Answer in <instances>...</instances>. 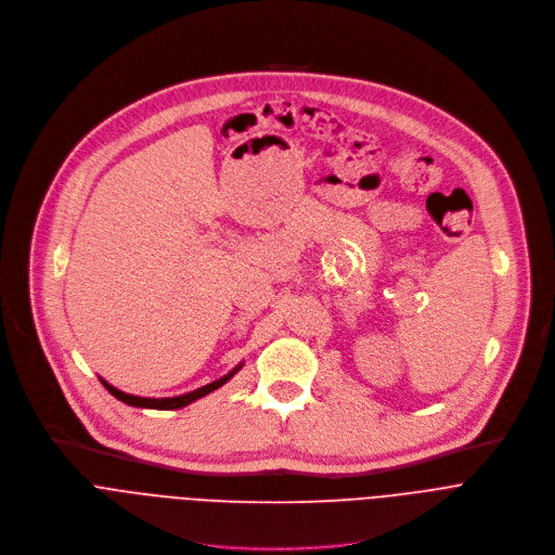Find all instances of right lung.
<instances>
[{
  "label": "right lung",
  "instance_id": "right-lung-1",
  "mask_svg": "<svg viewBox=\"0 0 555 555\" xmlns=\"http://www.w3.org/2000/svg\"><path fill=\"white\" fill-rule=\"evenodd\" d=\"M243 367V363L241 365H236L230 374H225L223 378H218V380H214V383H209V385H203V387H198V389H194V391H190V393H183V396H175V398H140V396H133V393H125V391H120V389H116L114 385H108L104 378H100V383L106 387V391L111 393V396H116L118 400H122L125 404H131V406H142V409H159V411H170V409H181V406H185V404H190V402H194V400H198V398H203V396H207V393H211V391H216L218 387H223L238 370Z\"/></svg>",
  "mask_w": 555,
  "mask_h": 555
}]
</instances>
